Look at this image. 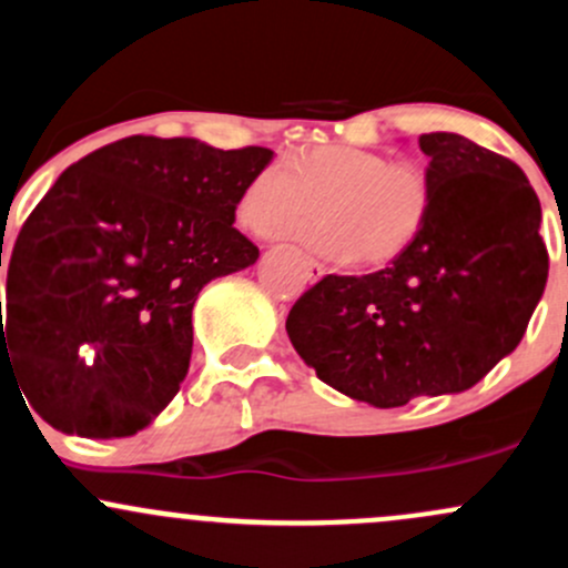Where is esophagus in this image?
<instances>
[{
	"instance_id": "34e87169",
	"label": "esophagus",
	"mask_w": 568,
	"mask_h": 568,
	"mask_svg": "<svg viewBox=\"0 0 568 568\" xmlns=\"http://www.w3.org/2000/svg\"><path fill=\"white\" fill-rule=\"evenodd\" d=\"M301 260H303V267H306V271H308L311 282H320V278L325 276V265H320V262H316V260L306 257V254H301Z\"/></svg>"
}]
</instances>
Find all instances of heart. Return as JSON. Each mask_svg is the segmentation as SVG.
<instances>
[{
	"label": "heart",
	"instance_id": "b5f03b06",
	"mask_svg": "<svg viewBox=\"0 0 568 568\" xmlns=\"http://www.w3.org/2000/svg\"><path fill=\"white\" fill-rule=\"evenodd\" d=\"M306 233L311 248L335 262L384 265L400 257L428 222L433 209L430 175L419 164L387 154L320 145L267 164L243 189L241 222L257 235L292 233L314 219Z\"/></svg>",
	"mask_w": 568,
	"mask_h": 568
}]
</instances>
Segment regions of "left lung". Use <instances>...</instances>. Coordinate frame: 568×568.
<instances>
[{"instance_id":"8db88e82","label":"left lung","mask_w":568,"mask_h":568,"mask_svg":"<svg viewBox=\"0 0 568 568\" xmlns=\"http://www.w3.org/2000/svg\"><path fill=\"white\" fill-rule=\"evenodd\" d=\"M433 209L384 271L325 276L286 316L308 368L376 408L474 387L515 352L547 284L526 173L455 132L419 138Z\"/></svg>"}]
</instances>
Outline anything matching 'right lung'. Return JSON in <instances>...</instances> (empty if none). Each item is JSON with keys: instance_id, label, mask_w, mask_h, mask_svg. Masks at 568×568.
<instances>
[{"instance_id": "1", "label": "right lung", "mask_w": 568, "mask_h": 568, "mask_svg": "<svg viewBox=\"0 0 568 568\" xmlns=\"http://www.w3.org/2000/svg\"><path fill=\"white\" fill-rule=\"evenodd\" d=\"M271 160L132 135L59 175L16 237L2 325V374L48 425L135 436L175 398L200 290L260 257L233 222Z\"/></svg>"}]
</instances>
